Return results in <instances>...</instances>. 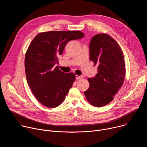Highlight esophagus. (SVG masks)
Masks as SVG:
<instances>
[{"label": "esophagus", "mask_w": 147, "mask_h": 147, "mask_svg": "<svg viewBox=\"0 0 147 147\" xmlns=\"http://www.w3.org/2000/svg\"><path fill=\"white\" fill-rule=\"evenodd\" d=\"M76 78L77 80H80V79L83 78V77L81 76H77V75H76Z\"/></svg>", "instance_id": "obj_1"}]
</instances>
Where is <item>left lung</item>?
<instances>
[{"label":"left lung","mask_w":147,"mask_h":147,"mask_svg":"<svg viewBox=\"0 0 147 147\" xmlns=\"http://www.w3.org/2000/svg\"><path fill=\"white\" fill-rule=\"evenodd\" d=\"M90 59L98 65V73L88 78L89 88L84 92L87 100L96 107L110 103L122 86L125 69L122 51L109 35L98 34L90 43Z\"/></svg>","instance_id":"left-lung-1"}]
</instances>
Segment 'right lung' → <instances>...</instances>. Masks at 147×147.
<instances>
[{
	"mask_svg": "<svg viewBox=\"0 0 147 147\" xmlns=\"http://www.w3.org/2000/svg\"><path fill=\"white\" fill-rule=\"evenodd\" d=\"M84 36L78 31L41 32L29 45L25 56L27 82L34 95L44 106L58 107L71 88L75 74L62 72L55 65L68 42Z\"/></svg>",
	"mask_w": 147,
	"mask_h": 147,
	"instance_id": "obj_1",
	"label": "right lung"
}]
</instances>
